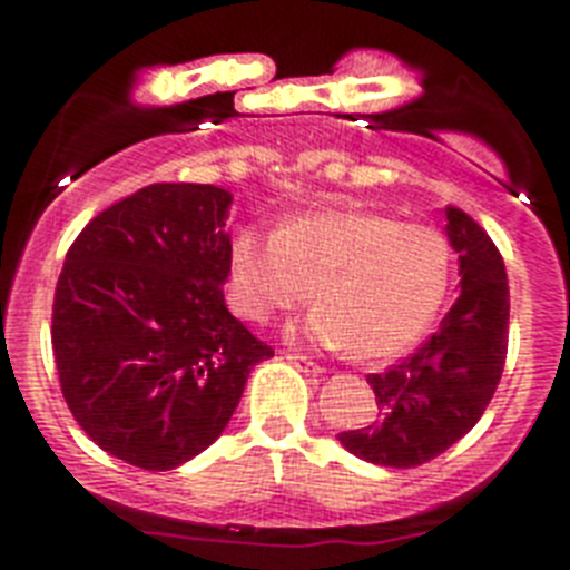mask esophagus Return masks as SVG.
Listing matches in <instances>:
<instances>
[{
	"instance_id": "esophagus-1",
	"label": "esophagus",
	"mask_w": 570,
	"mask_h": 570,
	"mask_svg": "<svg viewBox=\"0 0 570 570\" xmlns=\"http://www.w3.org/2000/svg\"><path fill=\"white\" fill-rule=\"evenodd\" d=\"M284 355H286V361L295 363V366L301 368V372H306V374H321L323 372V368L317 366V363L312 361V357L301 355V352H284Z\"/></svg>"
}]
</instances>
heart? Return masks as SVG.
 <instances>
[{
	"mask_svg": "<svg viewBox=\"0 0 570 570\" xmlns=\"http://www.w3.org/2000/svg\"><path fill=\"white\" fill-rule=\"evenodd\" d=\"M449 240L374 209H315L275 233L240 229L229 244V292L247 321L266 323L309 297L306 332L357 361H386L420 341L443 306Z\"/></svg>",
	"mask_w": 570,
	"mask_h": 570,
	"instance_id": "1",
	"label": "heart"
}]
</instances>
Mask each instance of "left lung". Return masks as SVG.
<instances>
[{
    "label": "left lung",
    "instance_id": "8db88e82",
    "mask_svg": "<svg viewBox=\"0 0 570 570\" xmlns=\"http://www.w3.org/2000/svg\"><path fill=\"white\" fill-rule=\"evenodd\" d=\"M445 233L460 261V297L412 357L368 374L377 420L341 432L355 458L414 469L458 443L483 417L509 352V278L494 240L458 207H445Z\"/></svg>",
    "mask_w": 570,
    "mask_h": 570
}]
</instances>
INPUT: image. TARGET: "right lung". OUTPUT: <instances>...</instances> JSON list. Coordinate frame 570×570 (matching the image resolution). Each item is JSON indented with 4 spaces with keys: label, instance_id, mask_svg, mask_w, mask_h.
Returning <instances> with one entry per match:
<instances>
[{
    "label": "right lung",
    "instance_id": "right-lung-1",
    "mask_svg": "<svg viewBox=\"0 0 570 570\" xmlns=\"http://www.w3.org/2000/svg\"><path fill=\"white\" fill-rule=\"evenodd\" d=\"M213 184H150L87 224L53 297L56 372L99 449L170 471L222 438L273 348L229 315L227 213Z\"/></svg>",
    "mask_w": 570,
    "mask_h": 570
}]
</instances>
